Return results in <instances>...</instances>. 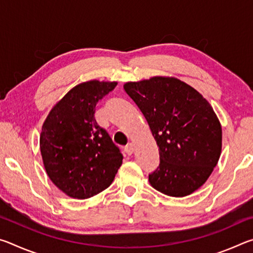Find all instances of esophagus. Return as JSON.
Instances as JSON below:
<instances>
[{"label":"esophagus","mask_w":253,"mask_h":253,"mask_svg":"<svg viewBox=\"0 0 253 253\" xmlns=\"http://www.w3.org/2000/svg\"><path fill=\"white\" fill-rule=\"evenodd\" d=\"M124 151H125V153L127 154V155H131L132 152H134V145H132L131 143L127 144L125 148H124Z\"/></svg>","instance_id":"1"}]
</instances>
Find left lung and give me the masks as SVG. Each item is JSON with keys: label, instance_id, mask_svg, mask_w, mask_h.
<instances>
[{"label": "left lung", "instance_id": "obj_1", "mask_svg": "<svg viewBox=\"0 0 253 253\" xmlns=\"http://www.w3.org/2000/svg\"><path fill=\"white\" fill-rule=\"evenodd\" d=\"M124 89L146 118L160 151V165L148 175L151 185L174 198L193 193L221 154L222 129L211 105L176 78L153 77Z\"/></svg>", "mask_w": 253, "mask_h": 253}]
</instances>
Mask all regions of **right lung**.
Instances as JSON below:
<instances>
[{
  "label": "right lung",
  "instance_id": "add662e5",
  "mask_svg": "<svg viewBox=\"0 0 253 253\" xmlns=\"http://www.w3.org/2000/svg\"><path fill=\"white\" fill-rule=\"evenodd\" d=\"M117 83H83L55 105L42 126L40 149L51 181L63 193L84 200L113 183L123 154L106 129L98 125V101Z\"/></svg>",
  "mask_w": 253,
  "mask_h": 253
}]
</instances>
